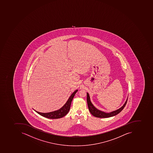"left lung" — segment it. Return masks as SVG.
<instances>
[{"mask_svg": "<svg viewBox=\"0 0 153 153\" xmlns=\"http://www.w3.org/2000/svg\"><path fill=\"white\" fill-rule=\"evenodd\" d=\"M87 103H88V109L89 111L91 112V114H92L93 116L96 117H98V118H108V117H112V116H115L118 114H119L120 111H122L123 108L125 107L127 104V102L128 98L125 101L124 105H123V106L120 107L118 109L114 111H111L110 113H105L104 111H101L97 109V108H96L95 106L92 104L91 102L90 99V97H89V94L88 93H87Z\"/></svg>", "mask_w": 153, "mask_h": 153, "instance_id": "obj_1", "label": "left lung"}]
</instances>
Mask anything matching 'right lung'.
I'll return each instance as SVG.
<instances>
[{"label": "right lung", "mask_w": 153, "mask_h": 153, "mask_svg": "<svg viewBox=\"0 0 153 153\" xmlns=\"http://www.w3.org/2000/svg\"><path fill=\"white\" fill-rule=\"evenodd\" d=\"M77 91H78V90H76V91L74 92L73 94L71 95L69 98L68 99V100L66 102V103L64 105V106L61 107L60 109H59L58 110L55 111L47 113H40V112H39V111L35 110H34L36 111V113L39 114V115L46 117L47 118L55 119H59L62 118L64 116H65L69 111L71 101L73 100V98H74L75 95Z\"/></svg>", "instance_id": "add662e5"}]
</instances>
